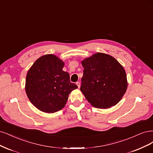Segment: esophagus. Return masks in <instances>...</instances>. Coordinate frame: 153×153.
Masks as SVG:
<instances>
[{
  "instance_id": "34e87169",
  "label": "esophagus",
  "mask_w": 153,
  "mask_h": 153,
  "mask_svg": "<svg viewBox=\"0 0 153 153\" xmlns=\"http://www.w3.org/2000/svg\"><path fill=\"white\" fill-rule=\"evenodd\" d=\"M76 85H77V87L79 88H80V86H81V84H80V82H76Z\"/></svg>"
}]
</instances>
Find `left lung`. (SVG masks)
Masks as SVG:
<instances>
[{"instance_id": "1", "label": "left lung", "mask_w": 153, "mask_h": 153, "mask_svg": "<svg viewBox=\"0 0 153 153\" xmlns=\"http://www.w3.org/2000/svg\"><path fill=\"white\" fill-rule=\"evenodd\" d=\"M84 68L80 90L96 108L116 105L125 93L127 78L124 68L111 55L97 53L81 62Z\"/></svg>"}]
</instances>
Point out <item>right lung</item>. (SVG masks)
<instances>
[{"label": "right lung", "instance_id": "1", "mask_svg": "<svg viewBox=\"0 0 153 153\" xmlns=\"http://www.w3.org/2000/svg\"><path fill=\"white\" fill-rule=\"evenodd\" d=\"M64 62L56 56L39 58L28 70L25 81L27 95L39 110L54 113L65 105L71 92L77 88L71 82L69 74L62 68Z\"/></svg>", "mask_w": 153, "mask_h": 153}]
</instances>
